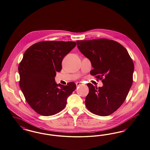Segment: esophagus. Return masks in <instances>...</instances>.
Masks as SVG:
<instances>
[{
    "mask_svg": "<svg viewBox=\"0 0 150 150\" xmlns=\"http://www.w3.org/2000/svg\"><path fill=\"white\" fill-rule=\"evenodd\" d=\"M76 85L77 86H80L81 85H83V83H81V82H77V83H76Z\"/></svg>",
    "mask_w": 150,
    "mask_h": 150,
    "instance_id": "esophagus-1",
    "label": "esophagus"
}]
</instances>
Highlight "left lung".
<instances>
[{
    "label": "left lung",
    "mask_w": 150,
    "mask_h": 150,
    "mask_svg": "<svg viewBox=\"0 0 150 150\" xmlns=\"http://www.w3.org/2000/svg\"><path fill=\"white\" fill-rule=\"evenodd\" d=\"M78 48L89 59L93 76L102 79L103 86L87 84L89 92L85 105L94 114L107 116L125 102L133 83L134 64L126 48L108 39L77 41Z\"/></svg>",
    "instance_id": "left-lung-1"
}]
</instances>
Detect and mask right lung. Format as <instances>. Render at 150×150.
Listing matches in <instances>:
<instances>
[{
	"mask_svg": "<svg viewBox=\"0 0 150 150\" xmlns=\"http://www.w3.org/2000/svg\"><path fill=\"white\" fill-rule=\"evenodd\" d=\"M76 45L71 41H42L24 52L18 66L19 86L26 101L37 113L49 116L60 112L75 90V83L56 84L54 77L61 70L64 57Z\"/></svg>",
	"mask_w": 150,
	"mask_h": 150,
	"instance_id": "obj_1",
	"label": "right lung"
}]
</instances>
